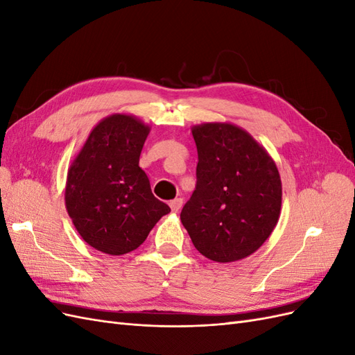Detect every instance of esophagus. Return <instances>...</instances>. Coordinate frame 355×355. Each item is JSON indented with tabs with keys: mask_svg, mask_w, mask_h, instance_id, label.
<instances>
[{
	"mask_svg": "<svg viewBox=\"0 0 355 355\" xmlns=\"http://www.w3.org/2000/svg\"><path fill=\"white\" fill-rule=\"evenodd\" d=\"M182 206H184V200L182 198H175L173 201H170V209L173 213H178Z\"/></svg>",
	"mask_w": 355,
	"mask_h": 355,
	"instance_id": "obj_1",
	"label": "esophagus"
}]
</instances>
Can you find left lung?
Instances as JSON below:
<instances>
[{
    "label": "left lung",
    "mask_w": 355,
    "mask_h": 355,
    "mask_svg": "<svg viewBox=\"0 0 355 355\" xmlns=\"http://www.w3.org/2000/svg\"><path fill=\"white\" fill-rule=\"evenodd\" d=\"M197 187L180 211L196 249L214 262L241 261L268 240L282 211L275 161L250 133L231 123L191 128Z\"/></svg>",
    "instance_id": "8db88e82"
}]
</instances>
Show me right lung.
Here are the masks:
<instances>
[{"label": "right lung", "instance_id": "add662e5", "mask_svg": "<svg viewBox=\"0 0 355 355\" xmlns=\"http://www.w3.org/2000/svg\"><path fill=\"white\" fill-rule=\"evenodd\" d=\"M151 127L130 114H112L93 127L72 159L65 206L75 230L93 249L111 256L133 252L170 211L154 197L139 167Z\"/></svg>", "mask_w": 355, "mask_h": 355}]
</instances>
